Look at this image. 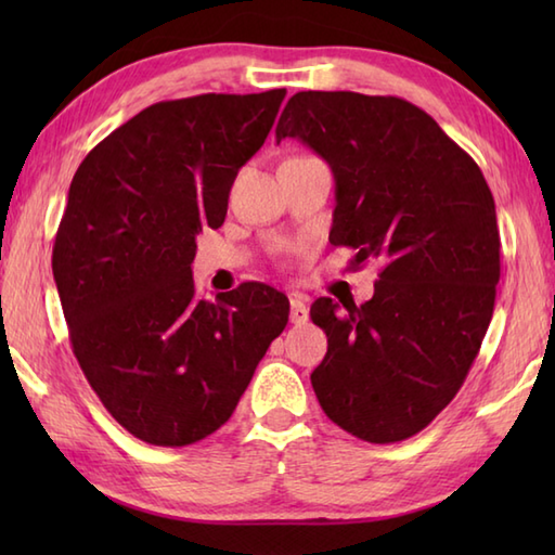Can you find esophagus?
Masks as SVG:
<instances>
[{
    "label": "esophagus",
    "mask_w": 555,
    "mask_h": 555,
    "mask_svg": "<svg viewBox=\"0 0 555 555\" xmlns=\"http://www.w3.org/2000/svg\"><path fill=\"white\" fill-rule=\"evenodd\" d=\"M308 320H310L308 305H305L298 296L291 298V322L296 324V326H300V324H305Z\"/></svg>",
    "instance_id": "34e87169"
}]
</instances>
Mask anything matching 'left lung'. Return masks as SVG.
<instances>
[{"instance_id": "1", "label": "left lung", "mask_w": 555, "mask_h": 555, "mask_svg": "<svg viewBox=\"0 0 555 555\" xmlns=\"http://www.w3.org/2000/svg\"><path fill=\"white\" fill-rule=\"evenodd\" d=\"M298 138L334 171L328 241L382 264L372 300L312 302L326 417L370 443L422 431L455 398L491 322L501 276L496 205L475 159L400 98L296 92L276 143Z\"/></svg>"}]
</instances>
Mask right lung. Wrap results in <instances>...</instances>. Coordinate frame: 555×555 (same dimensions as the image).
Masks as SVG:
<instances>
[{
  "instance_id": "add662e5",
  "label": "right lung",
  "mask_w": 555,
  "mask_h": 555,
  "mask_svg": "<svg viewBox=\"0 0 555 555\" xmlns=\"http://www.w3.org/2000/svg\"><path fill=\"white\" fill-rule=\"evenodd\" d=\"M286 90L157 102L82 159L52 269L92 391L140 441L188 446L227 422L286 328L288 298L241 284L199 300L195 235L219 229Z\"/></svg>"
}]
</instances>
